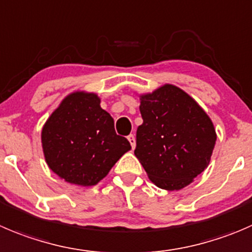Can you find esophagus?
Segmentation results:
<instances>
[{"instance_id":"esophagus-1","label":"esophagus","mask_w":252,"mask_h":252,"mask_svg":"<svg viewBox=\"0 0 252 252\" xmlns=\"http://www.w3.org/2000/svg\"><path fill=\"white\" fill-rule=\"evenodd\" d=\"M128 140H129V143H130V145H131V148H135V136L133 135V134H130V135H128Z\"/></svg>"}]
</instances>
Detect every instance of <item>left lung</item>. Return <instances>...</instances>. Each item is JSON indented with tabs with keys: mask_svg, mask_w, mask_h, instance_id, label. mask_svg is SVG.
I'll return each mask as SVG.
<instances>
[{
	"mask_svg": "<svg viewBox=\"0 0 252 252\" xmlns=\"http://www.w3.org/2000/svg\"><path fill=\"white\" fill-rule=\"evenodd\" d=\"M143 124L134 154L158 187L177 191L207 168L216 145L213 122L201 106L173 85L140 96Z\"/></svg>",
	"mask_w": 252,
	"mask_h": 252,
	"instance_id": "left-lung-1",
	"label": "left lung"
}]
</instances>
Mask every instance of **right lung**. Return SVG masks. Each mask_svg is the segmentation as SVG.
<instances>
[{"label":"right lung","instance_id":"right-lung-1","mask_svg":"<svg viewBox=\"0 0 252 252\" xmlns=\"http://www.w3.org/2000/svg\"><path fill=\"white\" fill-rule=\"evenodd\" d=\"M96 94L72 92L61 101L41 130L44 158L53 172L77 186H94L131 149L117 135L114 121Z\"/></svg>","mask_w":252,"mask_h":252}]
</instances>
